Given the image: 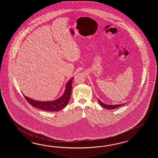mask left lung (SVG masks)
<instances>
[{
	"label": "left lung",
	"mask_w": 158,
	"mask_h": 158,
	"mask_svg": "<svg viewBox=\"0 0 158 158\" xmlns=\"http://www.w3.org/2000/svg\"><path fill=\"white\" fill-rule=\"evenodd\" d=\"M98 101L99 102V103L101 105L102 107L104 108H106V109H108V110H113V109H115V108H117L120 107L124 105V104L126 103H124V104H112V105H109V104H106L103 103L102 102H101L99 99H98Z\"/></svg>",
	"instance_id": "8db88e82"
}]
</instances>
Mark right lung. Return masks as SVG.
<instances>
[{"label":"right lung","mask_w":158,"mask_h":158,"mask_svg":"<svg viewBox=\"0 0 158 158\" xmlns=\"http://www.w3.org/2000/svg\"><path fill=\"white\" fill-rule=\"evenodd\" d=\"M73 77L71 78L65 85V90L64 94L56 100L52 101H38L34 100L30 98L27 97L24 94V97L27 102L33 107L39 108L44 111L48 112H56L60 111L66 107L70 98L72 92V84Z\"/></svg>","instance_id":"right-lung-1"}]
</instances>
